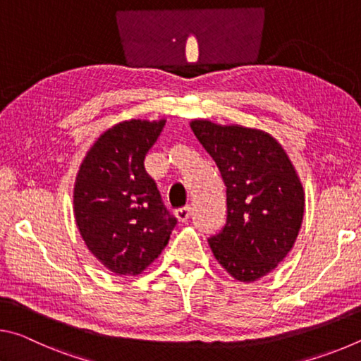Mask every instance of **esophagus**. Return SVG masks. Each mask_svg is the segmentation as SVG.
I'll return each mask as SVG.
<instances>
[{
	"label": "esophagus",
	"instance_id": "1",
	"mask_svg": "<svg viewBox=\"0 0 361 361\" xmlns=\"http://www.w3.org/2000/svg\"><path fill=\"white\" fill-rule=\"evenodd\" d=\"M175 216L176 219H178L180 223H186L189 216H191V207L186 205V207H181V209H178L175 212Z\"/></svg>",
	"mask_w": 361,
	"mask_h": 361
}]
</instances>
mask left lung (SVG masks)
Segmentation results:
<instances>
[{
	"label": "left lung",
	"mask_w": 361,
	"mask_h": 361,
	"mask_svg": "<svg viewBox=\"0 0 361 361\" xmlns=\"http://www.w3.org/2000/svg\"><path fill=\"white\" fill-rule=\"evenodd\" d=\"M226 185L228 219L209 239L216 261L239 282H255L282 262L304 216V189L288 154L259 129L191 121Z\"/></svg>",
	"instance_id": "obj_1"
}]
</instances>
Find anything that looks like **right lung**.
Returning <instances> with one entry per match:
<instances>
[{
	"label": "right lung",
	"mask_w": 361,
	"mask_h": 361,
	"mask_svg": "<svg viewBox=\"0 0 361 361\" xmlns=\"http://www.w3.org/2000/svg\"><path fill=\"white\" fill-rule=\"evenodd\" d=\"M166 119H130L103 132L79 167L73 210L82 240L116 276H138L169 243L176 226L162 204L145 156Z\"/></svg>",
	"instance_id": "right-lung-1"
}]
</instances>
